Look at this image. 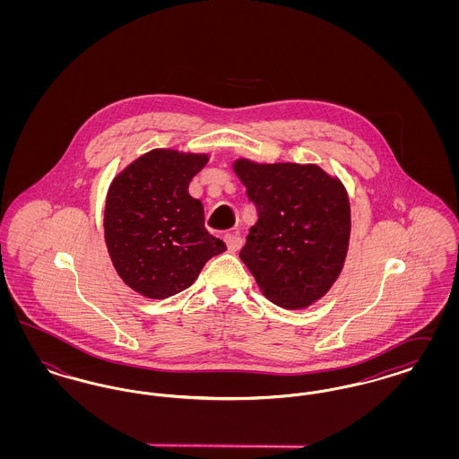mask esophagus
<instances>
[{"instance_id":"1","label":"esophagus","mask_w":459,"mask_h":459,"mask_svg":"<svg viewBox=\"0 0 459 459\" xmlns=\"http://www.w3.org/2000/svg\"><path fill=\"white\" fill-rule=\"evenodd\" d=\"M223 240H225L227 249H229L230 253H236V251L239 249L240 244H242V240H240L239 232H238V230H234V232H227V234L223 236Z\"/></svg>"}]
</instances>
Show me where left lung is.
<instances>
[{
	"instance_id": "obj_1",
	"label": "left lung",
	"mask_w": 459,
	"mask_h": 459,
	"mask_svg": "<svg viewBox=\"0 0 459 459\" xmlns=\"http://www.w3.org/2000/svg\"><path fill=\"white\" fill-rule=\"evenodd\" d=\"M234 172L258 212L240 260L272 303L313 305L337 281L348 255L351 208L342 182L318 165L246 158L236 160Z\"/></svg>"
}]
</instances>
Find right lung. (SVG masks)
Listing matches in <instances>:
<instances>
[{
  "label": "right lung",
  "instance_id": "add662e5",
  "mask_svg": "<svg viewBox=\"0 0 459 459\" xmlns=\"http://www.w3.org/2000/svg\"><path fill=\"white\" fill-rule=\"evenodd\" d=\"M208 154L153 150L111 182L105 240L120 279L150 299H165L196 281L223 240L204 229V210L189 182Z\"/></svg>",
  "mask_w": 459,
  "mask_h": 459
}]
</instances>
